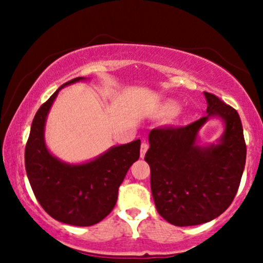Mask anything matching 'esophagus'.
Here are the masks:
<instances>
[{"instance_id": "obj_1", "label": "esophagus", "mask_w": 263, "mask_h": 263, "mask_svg": "<svg viewBox=\"0 0 263 263\" xmlns=\"http://www.w3.org/2000/svg\"><path fill=\"white\" fill-rule=\"evenodd\" d=\"M148 147H149V144H148V142H142V144H141V157L142 158H143L144 157V155H146V152H147V149H148Z\"/></svg>"}]
</instances>
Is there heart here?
Instances as JSON below:
<instances>
[{"label":"heart","instance_id":"1","mask_svg":"<svg viewBox=\"0 0 263 263\" xmlns=\"http://www.w3.org/2000/svg\"><path fill=\"white\" fill-rule=\"evenodd\" d=\"M178 110H179V106H178L177 104H174V102H171V104H167L164 106V111L167 114H170V115L176 114Z\"/></svg>","mask_w":263,"mask_h":263}]
</instances>
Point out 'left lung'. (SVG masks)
Here are the masks:
<instances>
[{
    "label": "left lung",
    "instance_id": "left-lung-1",
    "mask_svg": "<svg viewBox=\"0 0 263 263\" xmlns=\"http://www.w3.org/2000/svg\"><path fill=\"white\" fill-rule=\"evenodd\" d=\"M208 116L180 127L149 132L144 161L151 167V189L157 211L176 226L204 224L230 206L240 186L246 162V143L237 111L205 91ZM209 116L226 121L222 143L199 147L198 128Z\"/></svg>",
    "mask_w": 263,
    "mask_h": 263
}]
</instances>
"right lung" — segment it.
Returning <instances> with one entry per match:
<instances>
[{
	"instance_id": "obj_1",
	"label": "right lung",
	"mask_w": 263,
	"mask_h": 263,
	"mask_svg": "<svg viewBox=\"0 0 263 263\" xmlns=\"http://www.w3.org/2000/svg\"><path fill=\"white\" fill-rule=\"evenodd\" d=\"M75 78L64 85L79 81ZM60 86L39 107L26 144L25 163L32 190L41 206L60 222L91 226L114 209L119 186L132 163L140 158L141 141L117 146L85 164L70 165L58 161L44 144V123Z\"/></svg>"
}]
</instances>
